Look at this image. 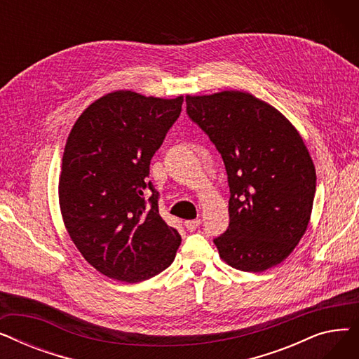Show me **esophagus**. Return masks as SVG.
Instances as JSON below:
<instances>
[{
	"mask_svg": "<svg viewBox=\"0 0 359 359\" xmlns=\"http://www.w3.org/2000/svg\"><path fill=\"white\" fill-rule=\"evenodd\" d=\"M201 225V219L196 218V219H187L184 221V227L189 230V231H195L198 227Z\"/></svg>",
	"mask_w": 359,
	"mask_h": 359,
	"instance_id": "34e87169",
	"label": "esophagus"
}]
</instances>
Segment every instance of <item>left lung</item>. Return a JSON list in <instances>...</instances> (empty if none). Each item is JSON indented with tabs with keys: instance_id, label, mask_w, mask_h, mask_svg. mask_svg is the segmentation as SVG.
<instances>
[{
	"instance_id": "obj_1",
	"label": "left lung",
	"mask_w": 359,
	"mask_h": 359,
	"mask_svg": "<svg viewBox=\"0 0 359 359\" xmlns=\"http://www.w3.org/2000/svg\"><path fill=\"white\" fill-rule=\"evenodd\" d=\"M189 118L210 137L229 176V229L219 257L244 272L285 260L304 236L316 168L295 126L269 103L238 90L186 96Z\"/></svg>"
}]
</instances>
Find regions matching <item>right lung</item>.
<instances>
[{"mask_svg":"<svg viewBox=\"0 0 359 359\" xmlns=\"http://www.w3.org/2000/svg\"><path fill=\"white\" fill-rule=\"evenodd\" d=\"M182 103L183 96L118 90L93 102L68 135L58 187L62 219L83 257L111 279L153 278L172 265L180 246L147 177Z\"/></svg>","mask_w":359,"mask_h":359,"instance_id":"obj_1","label":"right lung"}]
</instances>
